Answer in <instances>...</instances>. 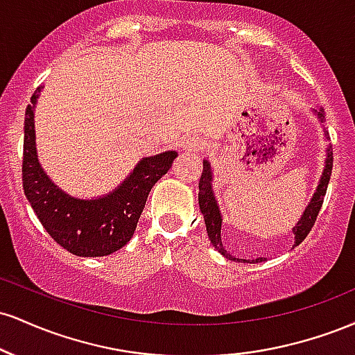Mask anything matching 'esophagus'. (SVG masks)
Listing matches in <instances>:
<instances>
[{
  "label": "esophagus",
  "instance_id": "34e87169",
  "mask_svg": "<svg viewBox=\"0 0 355 355\" xmlns=\"http://www.w3.org/2000/svg\"><path fill=\"white\" fill-rule=\"evenodd\" d=\"M183 150H187V152H195V150L202 148L203 146V140L200 137L197 135H191V137H187L185 140H183Z\"/></svg>",
  "mask_w": 355,
  "mask_h": 355
}]
</instances>
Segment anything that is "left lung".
<instances>
[{"mask_svg":"<svg viewBox=\"0 0 355 355\" xmlns=\"http://www.w3.org/2000/svg\"><path fill=\"white\" fill-rule=\"evenodd\" d=\"M319 113V116L322 118V112H317ZM331 175H332V152L331 148H327V162H325V170L324 173H322V178H320V183H319V189H317L315 195H313V198L309 203V207L305 209L302 218H300V222L297 223L295 229H294V235H295V242H294V247L299 245L302 240L307 237L309 232L312 230L313 223H315L317 220V215H319V211L322 209V203H324V197H325V191H327V185H329V180H331ZM211 168L209 165V162H203V173L200 177V183H198V205H200V211L203 215V218H205V225H207V234H209V239L211 242V245H214L217 250L222 254L223 257H227L229 260H239V262H242L243 259H235L234 255L227 254V250L223 248L222 245V237H220V230H222V217H220V211H218V207H217V202H215V197L214 193H211ZM263 257H259V259L252 260V262L257 263V262H262ZM243 262H247V260H243Z\"/></svg>","mask_w":355,"mask_h":355,"instance_id":"1","label":"left lung"}]
</instances>
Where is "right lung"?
Returning <instances> with one entry per match:
<instances>
[{"label": "right lung", "mask_w": 355, "mask_h": 355, "mask_svg": "<svg viewBox=\"0 0 355 355\" xmlns=\"http://www.w3.org/2000/svg\"><path fill=\"white\" fill-rule=\"evenodd\" d=\"M42 88H36L24 113L23 190L43 229L58 245L78 257H103L133 237L152 187L168 172L178 153L144 158L113 193L98 200H78L63 193L46 177L36 158L33 110Z\"/></svg>", "instance_id": "1"}]
</instances>
